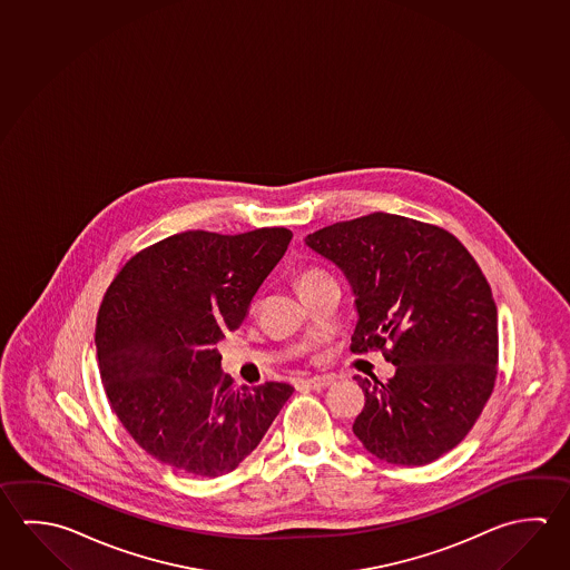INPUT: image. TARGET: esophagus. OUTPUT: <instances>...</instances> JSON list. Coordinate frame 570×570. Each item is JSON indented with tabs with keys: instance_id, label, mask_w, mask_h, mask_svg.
Listing matches in <instances>:
<instances>
[{
	"instance_id": "1",
	"label": "esophagus",
	"mask_w": 570,
	"mask_h": 570,
	"mask_svg": "<svg viewBox=\"0 0 570 570\" xmlns=\"http://www.w3.org/2000/svg\"><path fill=\"white\" fill-rule=\"evenodd\" d=\"M332 382H334L332 376H312V379L299 380L298 386H306L309 390H324L328 389Z\"/></svg>"
}]
</instances>
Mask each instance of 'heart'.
I'll list each match as a JSON object with an SVG mask.
<instances>
[{
    "label": "heart",
    "instance_id": "b5f03b06",
    "mask_svg": "<svg viewBox=\"0 0 570 570\" xmlns=\"http://www.w3.org/2000/svg\"><path fill=\"white\" fill-rule=\"evenodd\" d=\"M322 278H326V274H324V272L316 271V268H309V271L299 272L298 288L309 286V284L320 282Z\"/></svg>",
    "mask_w": 570,
    "mask_h": 570
}]
</instances>
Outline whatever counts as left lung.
Instances as JSON below:
<instances>
[{"instance_id":"8db88e82","label":"left lung","mask_w":570,"mask_h":570,"mask_svg":"<svg viewBox=\"0 0 570 570\" xmlns=\"http://www.w3.org/2000/svg\"><path fill=\"white\" fill-rule=\"evenodd\" d=\"M306 244L352 286L350 350H380L396 366L389 382L356 376L366 404L354 434L390 464L440 459L469 434L497 380V304L479 264L444 228L384 212L336 222Z\"/></svg>"}]
</instances>
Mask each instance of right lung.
Segmentation results:
<instances>
[{"label":"right lung","mask_w":570,"mask_h":570,"mask_svg":"<svg viewBox=\"0 0 570 570\" xmlns=\"http://www.w3.org/2000/svg\"><path fill=\"white\" fill-rule=\"evenodd\" d=\"M288 228L188 230L121 266L101 299L96 348L106 396L131 439L171 469L216 479L261 444L294 389H234L216 344L288 250Z\"/></svg>","instance_id":"1"}]
</instances>
